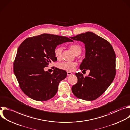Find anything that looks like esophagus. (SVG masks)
Masks as SVG:
<instances>
[{"instance_id": "34e87169", "label": "esophagus", "mask_w": 130, "mask_h": 130, "mask_svg": "<svg viewBox=\"0 0 130 130\" xmlns=\"http://www.w3.org/2000/svg\"><path fill=\"white\" fill-rule=\"evenodd\" d=\"M72 74V73L71 72H69V71H67V75H71V74Z\"/></svg>"}]
</instances>
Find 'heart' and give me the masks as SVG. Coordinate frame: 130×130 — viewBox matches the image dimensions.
<instances>
[{"instance_id":"b5f03b06","label":"heart","mask_w":130,"mask_h":130,"mask_svg":"<svg viewBox=\"0 0 130 130\" xmlns=\"http://www.w3.org/2000/svg\"><path fill=\"white\" fill-rule=\"evenodd\" d=\"M69 49L76 56L80 54L82 52L81 46L78 44H76V43L70 45ZM62 50L63 49L61 47H57L55 48L54 54L55 57L57 59H59L61 58ZM76 65L77 64L76 62H62L59 64V67L63 70L72 71L75 69Z\"/></svg>"}]
</instances>
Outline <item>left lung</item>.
<instances>
[{"instance_id":"1","label":"left lung","mask_w":130,"mask_h":130,"mask_svg":"<svg viewBox=\"0 0 130 130\" xmlns=\"http://www.w3.org/2000/svg\"><path fill=\"white\" fill-rule=\"evenodd\" d=\"M85 44V58L79 66L83 71L89 69L88 76L76 73L77 82L71 88L73 94L86 101H93L109 87L116 74V55L110 43L95 34L87 31L70 37Z\"/></svg>"}]
</instances>
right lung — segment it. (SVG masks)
Segmentation results:
<instances>
[{
    "mask_svg": "<svg viewBox=\"0 0 130 130\" xmlns=\"http://www.w3.org/2000/svg\"><path fill=\"white\" fill-rule=\"evenodd\" d=\"M73 40L66 37L48 34L26 39L17 50L14 72L22 91L29 98L45 101L57 93L59 83L66 78V71L56 68L53 73L44 68L57 58V45Z\"/></svg>",
    "mask_w": 130,
    "mask_h": 130,
    "instance_id": "1",
    "label": "right lung"
}]
</instances>
